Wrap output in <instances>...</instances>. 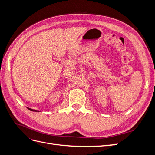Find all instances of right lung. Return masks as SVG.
<instances>
[{"label":"right lung","mask_w":155,"mask_h":155,"mask_svg":"<svg viewBox=\"0 0 155 155\" xmlns=\"http://www.w3.org/2000/svg\"><path fill=\"white\" fill-rule=\"evenodd\" d=\"M28 109L30 110H31V111H35V112H37V110H34V109H30V108H28Z\"/></svg>","instance_id":"add662e5"}]
</instances>
